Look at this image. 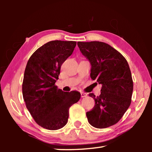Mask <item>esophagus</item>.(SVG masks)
Wrapping results in <instances>:
<instances>
[{
	"label": "esophagus",
	"mask_w": 152,
	"mask_h": 152,
	"mask_svg": "<svg viewBox=\"0 0 152 152\" xmlns=\"http://www.w3.org/2000/svg\"><path fill=\"white\" fill-rule=\"evenodd\" d=\"M87 95H88V94H87L86 93H85V92H81V97H82V98L87 96Z\"/></svg>",
	"instance_id": "esophagus-1"
}]
</instances>
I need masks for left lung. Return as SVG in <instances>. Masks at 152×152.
<instances>
[{"label":"left lung","mask_w":152,"mask_h":152,"mask_svg":"<svg viewBox=\"0 0 152 152\" xmlns=\"http://www.w3.org/2000/svg\"><path fill=\"white\" fill-rule=\"evenodd\" d=\"M77 44L91 63V78L102 84L100 96L89 94L95 105L86 113L88 121L94 127H109L121 119L132 102L133 84L129 66L122 54L106 43Z\"/></svg>","instance_id":"1"}]
</instances>
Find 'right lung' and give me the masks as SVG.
<instances>
[{
  "instance_id": "1",
  "label": "right lung",
  "mask_w": 152,
  "mask_h": 152,
  "mask_svg": "<svg viewBox=\"0 0 152 152\" xmlns=\"http://www.w3.org/2000/svg\"><path fill=\"white\" fill-rule=\"evenodd\" d=\"M76 45L72 41L49 42L33 53L25 68L22 92L26 107L35 122L49 130L64 127L69 109L80 99L78 91L64 92L55 85L61 64Z\"/></svg>"
}]
</instances>
